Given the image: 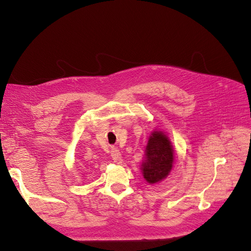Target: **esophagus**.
<instances>
[{
    "mask_svg": "<svg viewBox=\"0 0 251 251\" xmlns=\"http://www.w3.org/2000/svg\"><path fill=\"white\" fill-rule=\"evenodd\" d=\"M110 156H111V159L114 160L115 163H117V164L122 163V161H123L122 154H121V152H120L119 150L115 149V148H111V150H110Z\"/></svg>",
    "mask_w": 251,
    "mask_h": 251,
    "instance_id": "1",
    "label": "esophagus"
}]
</instances>
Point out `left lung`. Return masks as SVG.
<instances>
[{
	"label": "left lung",
	"mask_w": 251,
	"mask_h": 251,
	"mask_svg": "<svg viewBox=\"0 0 251 251\" xmlns=\"http://www.w3.org/2000/svg\"><path fill=\"white\" fill-rule=\"evenodd\" d=\"M144 158L141 171L148 183H159L168 177L175 160L174 148L169 136L155 129L148 140Z\"/></svg>",
	"instance_id": "1"
}]
</instances>
